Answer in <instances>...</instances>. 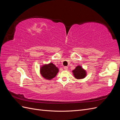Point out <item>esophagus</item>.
<instances>
[{"instance_id": "obj_1", "label": "esophagus", "mask_w": 120, "mask_h": 120, "mask_svg": "<svg viewBox=\"0 0 120 120\" xmlns=\"http://www.w3.org/2000/svg\"><path fill=\"white\" fill-rule=\"evenodd\" d=\"M64 70H68V67H67V66H65V67H64Z\"/></svg>"}]
</instances>
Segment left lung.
I'll use <instances>...</instances> for the list:
<instances>
[{"mask_svg": "<svg viewBox=\"0 0 120 120\" xmlns=\"http://www.w3.org/2000/svg\"><path fill=\"white\" fill-rule=\"evenodd\" d=\"M72 72H73L75 78L77 79L85 78L86 75V71L80 66H78L76 67L75 70L72 71Z\"/></svg>", "mask_w": 120, "mask_h": 120, "instance_id": "left-lung-1", "label": "left lung"}]
</instances>
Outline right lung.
<instances>
[{"instance_id": "1", "label": "right lung", "mask_w": 120, "mask_h": 120, "mask_svg": "<svg viewBox=\"0 0 120 120\" xmlns=\"http://www.w3.org/2000/svg\"><path fill=\"white\" fill-rule=\"evenodd\" d=\"M58 72L59 69L52 63L43 65L40 68V72L41 75L49 80L55 77Z\"/></svg>"}]
</instances>
